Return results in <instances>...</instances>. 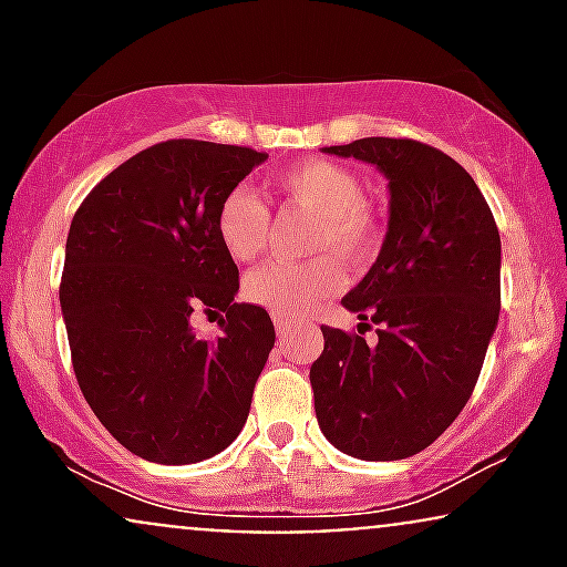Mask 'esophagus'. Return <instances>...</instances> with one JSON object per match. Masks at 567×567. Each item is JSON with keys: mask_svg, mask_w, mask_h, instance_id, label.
I'll list each match as a JSON object with an SVG mask.
<instances>
[{"mask_svg": "<svg viewBox=\"0 0 567 567\" xmlns=\"http://www.w3.org/2000/svg\"><path fill=\"white\" fill-rule=\"evenodd\" d=\"M290 324H292L290 317H285V315H275V328H277V333H279V336L288 333Z\"/></svg>", "mask_w": 567, "mask_h": 567, "instance_id": "1", "label": "esophagus"}]
</instances>
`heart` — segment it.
I'll use <instances>...</instances> for the list:
<instances>
[{"label":"heart","instance_id":"1","mask_svg":"<svg viewBox=\"0 0 567 567\" xmlns=\"http://www.w3.org/2000/svg\"><path fill=\"white\" fill-rule=\"evenodd\" d=\"M277 188L288 205L317 218L309 247L320 258L264 264L245 279V296L275 315H306L341 290L343 269L338 257L347 266L368 264L379 247L381 226L365 202L362 181L338 162H301L279 175ZM216 229L234 261H252L269 245V207L250 188H231L218 207Z\"/></svg>","mask_w":567,"mask_h":567}]
</instances>
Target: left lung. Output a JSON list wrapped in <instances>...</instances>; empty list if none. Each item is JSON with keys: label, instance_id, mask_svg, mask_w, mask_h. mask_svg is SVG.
<instances>
[{"label": "left lung", "instance_id": "1", "mask_svg": "<svg viewBox=\"0 0 567 567\" xmlns=\"http://www.w3.org/2000/svg\"><path fill=\"white\" fill-rule=\"evenodd\" d=\"M324 152L386 175L389 229L341 301L360 324H379V343L322 324L309 370L317 421L354 458H408L453 424L480 379L501 309L498 226L472 175L440 148L360 138Z\"/></svg>", "mask_w": 567, "mask_h": 567}]
</instances>
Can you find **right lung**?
Instances as JSON below:
<instances>
[{
    "label": "right lung",
    "mask_w": 567,
    "mask_h": 567,
    "mask_svg": "<svg viewBox=\"0 0 567 567\" xmlns=\"http://www.w3.org/2000/svg\"><path fill=\"white\" fill-rule=\"evenodd\" d=\"M264 152L162 141L122 162L71 220L61 309L76 381L120 445L154 464L229 447L275 347L266 309L237 303V264L216 216ZM194 308L224 310L221 336H193Z\"/></svg>",
    "instance_id": "right-lung-1"
}]
</instances>
